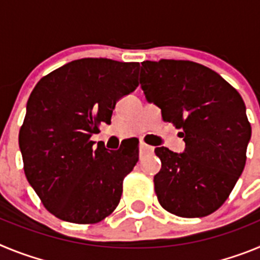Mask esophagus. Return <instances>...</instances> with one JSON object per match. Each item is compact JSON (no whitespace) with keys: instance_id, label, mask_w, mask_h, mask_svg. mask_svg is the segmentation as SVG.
<instances>
[{"instance_id":"obj_1","label":"esophagus","mask_w":260,"mask_h":260,"mask_svg":"<svg viewBox=\"0 0 260 260\" xmlns=\"http://www.w3.org/2000/svg\"><path fill=\"white\" fill-rule=\"evenodd\" d=\"M139 151H141V153H150L153 151V147L148 146L144 142H141V144H139Z\"/></svg>"}]
</instances>
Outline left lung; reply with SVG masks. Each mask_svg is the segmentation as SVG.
Segmentation results:
<instances>
[{"instance_id":"obj_1","label":"left lung","mask_w":260,"mask_h":260,"mask_svg":"<svg viewBox=\"0 0 260 260\" xmlns=\"http://www.w3.org/2000/svg\"><path fill=\"white\" fill-rule=\"evenodd\" d=\"M141 86L164 121L181 128L185 151L155 148L158 203L181 217H203L222 206L242 174L251 126L242 98L217 73L191 61L142 62Z\"/></svg>"}]
</instances>
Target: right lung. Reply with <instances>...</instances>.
Returning <instances> with one entry per match:
<instances>
[{
    "label": "right lung",
    "mask_w": 260,
    "mask_h": 260,
    "mask_svg": "<svg viewBox=\"0 0 260 260\" xmlns=\"http://www.w3.org/2000/svg\"><path fill=\"white\" fill-rule=\"evenodd\" d=\"M138 62L71 61L39 80L19 132L27 181L50 213L95 224L116 210L138 144L108 151L91 141L110 123L116 103L138 87Z\"/></svg>",
    "instance_id": "1"
}]
</instances>
